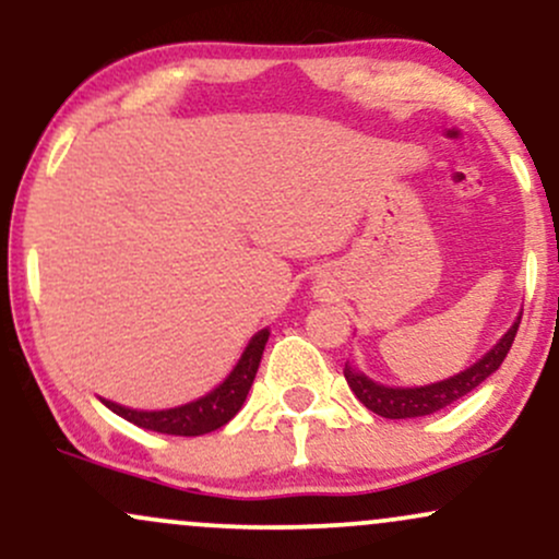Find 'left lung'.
Here are the masks:
<instances>
[{"label":"left lung","mask_w":559,"mask_h":559,"mask_svg":"<svg viewBox=\"0 0 559 559\" xmlns=\"http://www.w3.org/2000/svg\"><path fill=\"white\" fill-rule=\"evenodd\" d=\"M518 325H521V318L512 323V329L499 338V344L493 346L491 352H486L484 357L476 365L457 373L454 378H447V381L431 383V386H418V389H391L381 386V383L370 381L368 376H362L360 370L344 365V378L349 383V389L355 391V396L360 400L365 407L373 409L376 415L391 420L402 418H423V415H433L439 409L449 407L452 402H457L460 396L471 394L478 383H484L493 370L502 365V360L510 352L512 342H515Z\"/></svg>","instance_id":"left-lung-1"}]
</instances>
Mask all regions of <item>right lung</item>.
Segmentation results:
<instances>
[{"label": "right lung", "mask_w": 559, "mask_h": 559, "mask_svg": "<svg viewBox=\"0 0 559 559\" xmlns=\"http://www.w3.org/2000/svg\"><path fill=\"white\" fill-rule=\"evenodd\" d=\"M267 336H271L267 329L260 331L258 336L249 342L247 349H243L239 365L230 370L226 381H223L215 391H210L207 396L183 404V407L144 413V409H128L107 400L102 402H105L112 413H118L120 418H126L128 423H133V426L139 428H146V431L170 433V436H202V433L217 431V428L226 426V423L239 413L243 400H247L254 376H258L262 349H265Z\"/></svg>", "instance_id": "add662e5"}]
</instances>
